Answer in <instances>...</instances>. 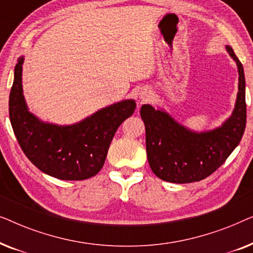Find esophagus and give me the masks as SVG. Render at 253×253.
I'll return each instance as SVG.
<instances>
[{
    "mask_svg": "<svg viewBox=\"0 0 253 253\" xmlns=\"http://www.w3.org/2000/svg\"><path fill=\"white\" fill-rule=\"evenodd\" d=\"M147 98H148L147 92H144V93H141V94H140V99H141V101H145V100H147Z\"/></svg>",
    "mask_w": 253,
    "mask_h": 253,
    "instance_id": "1",
    "label": "esophagus"
}]
</instances>
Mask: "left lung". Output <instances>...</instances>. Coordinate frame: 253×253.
Segmentation results:
<instances>
[{"mask_svg":"<svg viewBox=\"0 0 253 253\" xmlns=\"http://www.w3.org/2000/svg\"><path fill=\"white\" fill-rule=\"evenodd\" d=\"M227 50L238 68V94L235 109L222 126L196 133L175 122L167 113L141 106L146 129L147 160L159 178L170 183H192L213 174L240 144L247 124L243 65L233 48Z\"/></svg>","mask_w":253,"mask_h":253,"instance_id":"8db88e82","label":"left lung"}]
</instances>
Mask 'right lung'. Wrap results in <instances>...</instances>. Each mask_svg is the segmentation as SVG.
Returning <instances> with one entry per match:
<instances>
[{"instance_id":"right-lung-1","label":"right lung","mask_w":253,"mask_h":253,"mask_svg":"<svg viewBox=\"0 0 253 253\" xmlns=\"http://www.w3.org/2000/svg\"><path fill=\"white\" fill-rule=\"evenodd\" d=\"M20 57L9 96V116L18 144L29 160L44 174L82 181L101 170L119 126L136 109L133 100L106 107L74 126L43 123L27 110L22 87Z\"/></svg>"}]
</instances>
